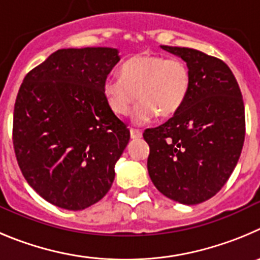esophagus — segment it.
Here are the masks:
<instances>
[{
    "label": "esophagus",
    "mask_w": 260,
    "mask_h": 260,
    "mask_svg": "<svg viewBox=\"0 0 260 260\" xmlns=\"http://www.w3.org/2000/svg\"><path fill=\"white\" fill-rule=\"evenodd\" d=\"M131 137L132 139H141L142 137V131L141 129H136V128H131Z\"/></svg>",
    "instance_id": "esophagus-1"
}]
</instances>
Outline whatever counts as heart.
<instances>
[{
	"label": "heart",
	"mask_w": 260,
	"mask_h": 260,
	"mask_svg": "<svg viewBox=\"0 0 260 260\" xmlns=\"http://www.w3.org/2000/svg\"><path fill=\"white\" fill-rule=\"evenodd\" d=\"M189 66L180 58L139 54L131 57L121 66L120 75L110 74L102 84L107 105L116 115L133 111V121L144 124L156 115L171 116L185 104L190 90Z\"/></svg>",
	"instance_id": "b5f03b06"
}]
</instances>
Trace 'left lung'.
Here are the masks:
<instances>
[{"mask_svg":"<svg viewBox=\"0 0 260 260\" xmlns=\"http://www.w3.org/2000/svg\"><path fill=\"white\" fill-rule=\"evenodd\" d=\"M185 60L190 90L165 124L147 128V171L166 197L197 205L232 175L245 140V106L235 75L221 59L196 49L160 46Z\"/></svg>","mask_w":260,"mask_h":260,"instance_id":"left-lung-1","label":"left lung"}]
</instances>
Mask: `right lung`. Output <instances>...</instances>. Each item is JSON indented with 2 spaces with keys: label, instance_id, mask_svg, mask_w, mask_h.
<instances>
[{
  "label": "right lung",
  "instance_id": "right-lung-1",
  "mask_svg": "<svg viewBox=\"0 0 260 260\" xmlns=\"http://www.w3.org/2000/svg\"><path fill=\"white\" fill-rule=\"evenodd\" d=\"M116 49H59L25 75L16 95L13 145L23 176L58 207L84 210L104 198L129 129L102 92Z\"/></svg>",
  "mask_w": 260,
  "mask_h": 260
}]
</instances>
